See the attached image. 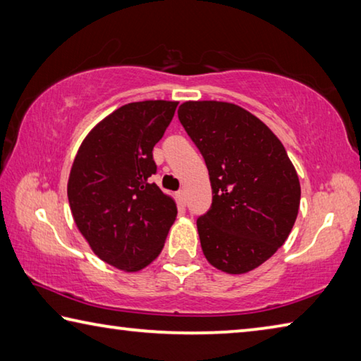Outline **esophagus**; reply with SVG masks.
Returning a JSON list of instances; mask_svg holds the SVG:
<instances>
[{
	"label": "esophagus",
	"mask_w": 361,
	"mask_h": 361,
	"mask_svg": "<svg viewBox=\"0 0 361 361\" xmlns=\"http://www.w3.org/2000/svg\"><path fill=\"white\" fill-rule=\"evenodd\" d=\"M177 200H179L180 204L185 206V201H187V197H185V190H179L177 192Z\"/></svg>",
	"instance_id": "esophagus-1"
}]
</instances>
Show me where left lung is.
I'll return each mask as SVG.
<instances>
[{"label":"left lung","mask_w":361,"mask_h":361,"mask_svg":"<svg viewBox=\"0 0 361 361\" xmlns=\"http://www.w3.org/2000/svg\"><path fill=\"white\" fill-rule=\"evenodd\" d=\"M177 116L209 171L212 204L197 220L206 260L224 273H249L293 228L301 198L295 166L274 133L236 104L187 101Z\"/></svg>","instance_id":"left-lung-1"}]
</instances>
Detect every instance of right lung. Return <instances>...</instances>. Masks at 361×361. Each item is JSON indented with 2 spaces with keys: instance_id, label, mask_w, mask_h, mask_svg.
Segmentation results:
<instances>
[{
  "instance_id": "add662e5",
  "label": "right lung",
  "mask_w": 361,
  "mask_h": 361,
  "mask_svg": "<svg viewBox=\"0 0 361 361\" xmlns=\"http://www.w3.org/2000/svg\"><path fill=\"white\" fill-rule=\"evenodd\" d=\"M177 101H139L109 114L82 141L68 180L74 222L94 255L117 269L147 267L166 241L177 207L152 182L154 145Z\"/></svg>"
}]
</instances>
